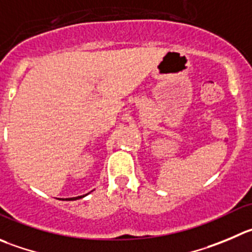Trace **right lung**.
Masks as SVG:
<instances>
[{
	"label": "right lung",
	"instance_id": "obj_1",
	"mask_svg": "<svg viewBox=\"0 0 252 252\" xmlns=\"http://www.w3.org/2000/svg\"><path fill=\"white\" fill-rule=\"evenodd\" d=\"M83 196L80 195V196H75V198H68V199H66V200H76V199H79V198H83Z\"/></svg>",
	"mask_w": 252,
	"mask_h": 252
}]
</instances>
